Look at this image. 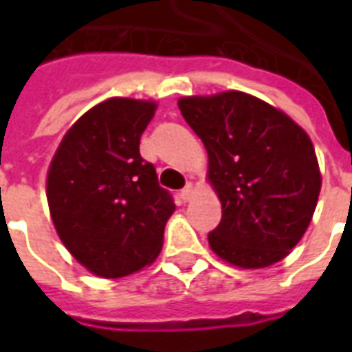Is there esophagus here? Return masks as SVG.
I'll list each match as a JSON object with an SVG mask.
<instances>
[{
	"label": "esophagus",
	"mask_w": 352,
	"mask_h": 352,
	"mask_svg": "<svg viewBox=\"0 0 352 352\" xmlns=\"http://www.w3.org/2000/svg\"><path fill=\"white\" fill-rule=\"evenodd\" d=\"M193 195H195V188H193V184H188V186L181 192V199L184 203H190L193 199Z\"/></svg>",
	"instance_id": "obj_1"
}]
</instances>
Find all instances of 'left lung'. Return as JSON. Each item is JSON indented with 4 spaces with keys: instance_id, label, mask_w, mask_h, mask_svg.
<instances>
[{
    "instance_id": "left-lung-1",
    "label": "left lung",
    "mask_w": 352,
    "mask_h": 352,
    "mask_svg": "<svg viewBox=\"0 0 352 352\" xmlns=\"http://www.w3.org/2000/svg\"><path fill=\"white\" fill-rule=\"evenodd\" d=\"M179 109L208 151V181L223 208L210 248L241 268L281 261L305 234L322 190L309 135L241 91L184 96Z\"/></svg>"
}]
</instances>
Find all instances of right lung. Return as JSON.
<instances>
[{
	"label": "right lung",
	"mask_w": 352,
	"mask_h": 352,
	"mask_svg": "<svg viewBox=\"0 0 352 352\" xmlns=\"http://www.w3.org/2000/svg\"><path fill=\"white\" fill-rule=\"evenodd\" d=\"M151 100L109 98L65 133L47 173V201L60 239L100 278H124L159 256L175 212L155 166L140 157Z\"/></svg>",
	"instance_id": "add662e5"
}]
</instances>
